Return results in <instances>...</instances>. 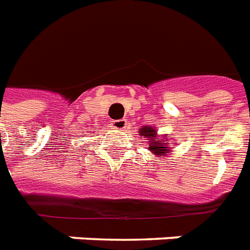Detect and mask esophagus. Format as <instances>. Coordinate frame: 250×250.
Segmentation results:
<instances>
[{
  "label": "esophagus",
  "instance_id": "obj_1",
  "mask_svg": "<svg viewBox=\"0 0 250 250\" xmlns=\"http://www.w3.org/2000/svg\"><path fill=\"white\" fill-rule=\"evenodd\" d=\"M111 125H112V127L113 129H116V130H124V129L127 126V121L125 119L115 120V121H112Z\"/></svg>",
  "mask_w": 250,
  "mask_h": 250
}]
</instances>
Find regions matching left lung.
<instances>
[{
  "label": "left lung",
  "mask_w": 250,
  "mask_h": 250,
  "mask_svg": "<svg viewBox=\"0 0 250 250\" xmlns=\"http://www.w3.org/2000/svg\"><path fill=\"white\" fill-rule=\"evenodd\" d=\"M139 135L147 139L148 142V149L153 155H157V156H164L165 153H169V147L167 146L170 145L169 143V139L167 141H156L157 131L151 126H143L139 130Z\"/></svg>",
  "instance_id": "left-lung-1"
}]
</instances>
